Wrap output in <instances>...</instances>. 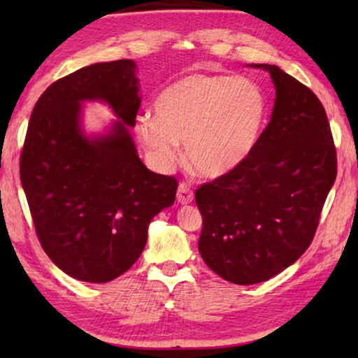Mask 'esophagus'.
Here are the masks:
<instances>
[{"label":"esophagus","mask_w":358,"mask_h":358,"mask_svg":"<svg viewBox=\"0 0 358 358\" xmlns=\"http://www.w3.org/2000/svg\"><path fill=\"white\" fill-rule=\"evenodd\" d=\"M177 201L181 205H187L194 201V194L191 191V187L185 185V183H180L178 185V189H177Z\"/></svg>","instance_id":"obj_1"}]
</instances>
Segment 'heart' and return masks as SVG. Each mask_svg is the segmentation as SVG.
<instances>
[{
	"instance_id": "b5f03b06",
	"label": "heart",
	"mask_w": 358,
	"mask_h": 358,
	"mask_svg": "<svg viewBox=\"0 0 358 358\" xmlns=\"http://www.w3.org/2000/svg\"><path fill=\"white\" fill-rule=\"evenodd\" d=\"M156 117L137 118L136 136L159 167L172 166L183 142L186 164L216 180L238 169L262 136L268 102L256 82L194 72L155 99Z\"/></svg>"
}]
</instances>
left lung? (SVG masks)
Listing matches in <instances>:
<instances>
[{
  "label": "left lung",
  "mask_w": 358,
  "mask_h": 358,
  "mask_svg": "<svg viewBox=\"0 0 358 358\" xmlns=\"http://www.w3.org/2000/svg\"><path fill=\"white\" fill-rule=\"evenodd\" d=\"M276 90L271 120L251 156L234 172L202 185L199 251L224 280L264 282L311 245L336 178V151L324 106L275 64H251Z\"/></svg>",
  "instance_id": "1"
}]
</instances>
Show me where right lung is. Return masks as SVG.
<instances>
[{
	"instance_id": "right-lung-1",
	"label": "right lung",
	"mask_w": 358,
	"mask_h": 358,
	"mask_svg": "<svg viewBox=\"0 0 358 358\" xmlns=\"http://www.w3.org/2000/svg\"><path fill=\"white\" fill-rule=\"evenodd\" d=\"M138 92L132 59L96 63L52 83L29 118L20 180L36 234L78 281L108 282L129 270L151 220L175 202L177 180L148 171L132 141ZM85 101H104L117 117L102 135L84 132Z\"/></svg>"
}]
</instances>
